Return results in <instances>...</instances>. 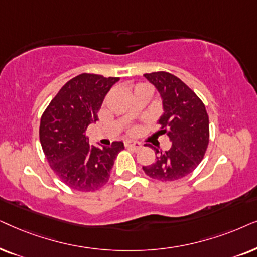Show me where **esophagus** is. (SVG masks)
I'll return each mask as SVG.
<instances>
[{
	"mask_svg": "<svg viewBox=\"0 0 257 257\" xmlns=\"http://www.w3.org/2000/svg\"><path fill=\"white\" fill-rule=\"evenodd\" d=\"M124 146L126 147V148L129 149H133V150H140L142 148V145L140 142H125Z\"/></svg>",
	"mask_w": 257,
	"mask_h": 257,
	"instance_id": "1",
	"label": "esophagus"
}]
</instances>
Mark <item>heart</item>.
Segmentation results:
<instances>
[{
  "mask_svg": "<svg viewBox=\"0 0 257 257\" xmlns=\"http://www.w3.org/2000/svg\"><path fill=\"white\" fill-rule=\"evenodd\" d=\"M139 85H145V84H139ZM139 85H136V87H139ZM139 131H140V128L138 125H132V126H129L128 131H126V134L131 135V136L136 135L139 133Z\"/></svg>",
  "mask_w": 257,
  "mask_h": 257,
  "instance_id": "heart-1",
  "label": "heart"
}]
</instances>
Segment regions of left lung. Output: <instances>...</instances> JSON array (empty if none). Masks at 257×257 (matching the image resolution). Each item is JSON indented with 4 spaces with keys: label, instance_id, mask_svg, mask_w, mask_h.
I'll return each mask as SVG.
<instances>
[{
    "label": "left lung",
    "instance_id": "1",
    "mask_svg": "<svg viewBox=\"0 0 257 257\" xmlns=\"http://www.w3.org/2000/svg\"><path fill=\"white\" fill-rule=\"evenodd\" d=\"M145 77L155 85L163 102L159 135H167L172 147L167 152L154 148L155 162L142 167L149 177L169 182L193 173L203 160L209 145V117L201 98L188 85L167 71ZM149 146V145H148Z\"/></svg>",
    "mask_w": 257,
    "mask_h": 257
}]
</instances>
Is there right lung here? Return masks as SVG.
<instances>
[{
    "label": "right lung",
    "mask_w": 257,
    "mask_h": 257,
    "mask_svg": "<svg viewBox=\"0 0 257 257\" xmlns=\"http://www.w3.org/2000/svg\"><path fill=\"white\" fill-rule=\"evenodd\" d=\"M119 77L81 74L60 89L43 111L40 142L50 168L71 189L95 191L110 177L123 142L98 148L89 145L87 129L98 121L97 112L105 95Z\"/></svg>",
    "instance_id": "obj_1"
}]
</instances>
